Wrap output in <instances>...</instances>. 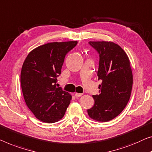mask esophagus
<instances>
[{"label":"esophagus","instance_id":"esophagus-1","mask_svg":"<svg viewBox=\"0 0 152 152\" xmlns=\"http://www.w3.org/2000/svg\"><path fill=\"white\" fill-rule=\"evenodd\" d=\"M83 94H79V93H75V94H74V96H75L76 98H79V97H80L82 96Z\"/></svg>","mask_w":152,"mask_h":152}]
</instances>
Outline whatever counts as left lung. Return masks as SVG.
<instances>
[{
  "mask_svg": "<svg viewBox=\"0 0 152 152\" xmlns=\"http://www.w3.org/2000/svg\"><path fill=\"white\" fill-rule=\"evenodd\" d=\"M99 56L98 71L99 94L93 96L94 105L87 110L97 121L113 119L128 104L132 91L133 76L130 62L125 51L112 42H89Z\"/></svg>",
  "mask_w": 152,
  "mask_h": 152,
  "instance_id": "left-lung-1",
  "label": "left lung"
}]
</instances>
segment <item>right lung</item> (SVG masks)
I'll list each match as a JSON object with an SVG mask.
<instances>
[{"instance_id":"1","label":"right lung","mask_w":152,"mask_h":152,"mask_svg":"<svg viewBox=\"0 0 152 152\" xmlns=\"http://www.w3.org/2000/svg\"><path fill=\"white\" fill-rule=\"evenodd\" d=\"M77 41L51 42L33 49L22 65L20 83L26 106L35 117L54 123L64 116L72 96L56 87L66 54Z\"/></svg>"}]
</instances>
